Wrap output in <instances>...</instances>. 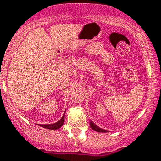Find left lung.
<instances>
[{"mask_svg":"<svg viewBox=\"0 0 161 161\" xmlns=\"http://www.w3.org/2000/svg\"><path fill=\"white\" fill-rule=\"evenodd\" d=\"M90 127L92 128V129H93L94 131H97V132H108V131L107 130H104V129H100V128H99L98 126L96 125L92 121H90Z\"/></svg>","mask_w":161,"mask_h":161,"instance_id":"left-lung-1","label":"left lung"}]
</instances>
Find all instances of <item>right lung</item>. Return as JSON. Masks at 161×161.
I'll use <instances>...</instances> for the list:
<instances>
[{"label": "right lung", "mask_w": 161, "mask_h": 161, "mask_svg": "<svg viewBox=\"0 0 161 161\" xmlns=\"http://www.w3.org/2000/svg\"><path fill=\"white\" fill-rule=\"evenodd\" d=\"M64 114H65V112H64ZM64 114H63L62 118H61V120L58 121H57L56 123H53V124H46V125H41V124H39L38 125L41 126V127L43 128H45V129H60V128L61 127V126L63 125V124H64Z\"/></svg>", "instance_id": "add662e5"}]
</instances>
